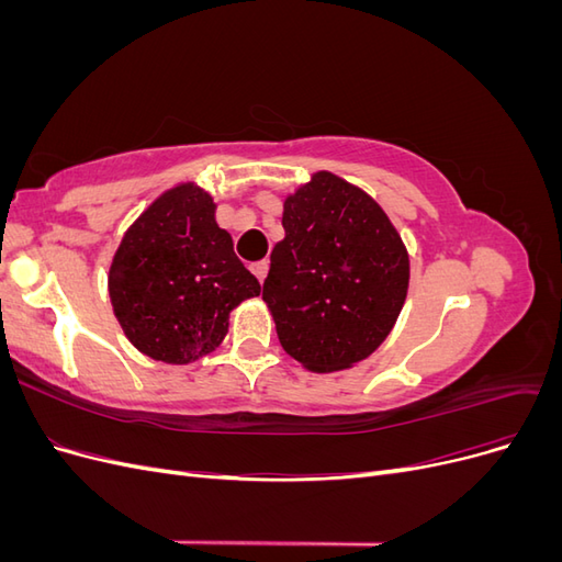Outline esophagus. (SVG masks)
Instances as JSON below:
<instances>
[{"mask_svg":"<svg viewBox=\"0 0 562 562\" xmlns=\"http://www.w3.org/2000/svg\"><path fill=\"white\" fill-rule=\"evenodd\" d=\"M267 271H269V262H258V265H252V274L258 277V281H260V283H265V279H267Z\"/></svg>","mask_w":562,"mask_h":562,"instance_id":"esophagus-1","label":"esophagus"}]
</instances>
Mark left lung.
<instances>
[{
    "label": "left lung",
    "instance_id": "left-lung-1",
    "mask_svg": "<svg viewBox=\"0 0 562 562\" xmlns=\"http://www.w3.org/2000/svg\"><path fill=\"white\" fill-rule=\"evenodd\" d=\"M281 223L262 285L281 347L314 372L368 359L407 295L398 232L366 192L326 171L285 199Z\"/></svg>",
    "mask_w": 562,
    "mask_h": 562
}]
</instances>
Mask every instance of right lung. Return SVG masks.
<instances>
[{
	"label": "right lung",
	"instance_id": "1",
	"mask_svg": "<svg viewBox=\"0 0 562 562\" xmlns=\"http://www.w3.org/2000/svg\"><path fill=\"white\" fill-rule=\"evenodd\" d=\"M236 258L215 203L194 184L161 194L124 234L110 267V300L131 345L184 366L220 347L229 312L260 295Z\"/></svg>",
	"mask_w": 562,
	"mask_h": 562
}]
</instances>
